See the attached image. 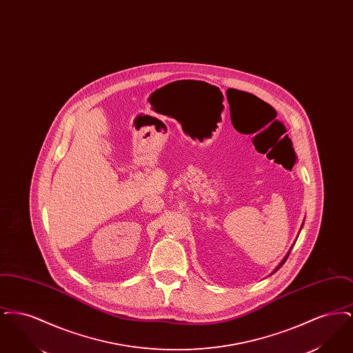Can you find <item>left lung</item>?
<instances>
[{"label": "left lung", "mask_w": 353, "mask_h": 353, "mask_svg": "<svg viewBox=\"0 0 353 353\" xmlns=\"http://www.w3.org/2000/svg\"><path fill=\"white\" fill-rule=\"evenodd\" d=\"M303 223H304V221H303ZM303 223H302V226H301V230H302ZM294 245H295V243H292V246H291V248H290V250H288V252H287V254H285V258H283V259H282V261H281V262H279V265H278V266H276V268H275V269H274V270H272V271H271V274H270V275H272V274H274V272H276V271H278V270L281 269V268H282V266H283V263H285V261H287V258H288V255H290V252H291V250H292V248H294Z\"/></svg>", "instance_id": "8db88e82"}]
</instances>
